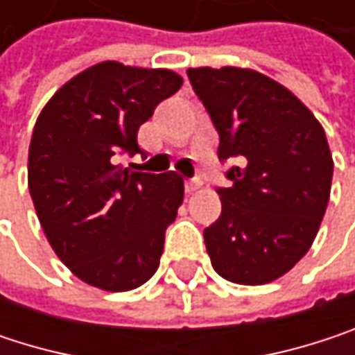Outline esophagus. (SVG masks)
<instances>
[{"label":"esophagus","mask_w":355,"mask_h":355,"mask_svg":"<svg viewBox=\"0 0 355 355\" xmlns=\"http://www.w3.org/2000/svg\"><path fill=\"white\" fill-rule=\"evenodd\" d=\"M199 187H201V180H199V178H189V180L184 182V189H187V193H195Z\"/></svg>","instance_id":"obj_1"}]
</instances>
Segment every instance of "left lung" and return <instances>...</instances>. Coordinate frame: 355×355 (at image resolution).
<instances>
[{"label":"left lung","mask_w":355,"mask_h":355,"mask_svg":"<svg viewBox=\"0 0 355 355\" xmlns=\"http://www.w3.org/2000/svg\"><path fill=\"white\" fill-rule=\"evenodd\" d=\"M234 162L218 187L220 218L203 230L214 269L243 286L288 273L313 245L324 216L333 158L315 114L275 80L243 67L187 69Z\"/></svg>","instance_id":"8db88e82"}]
</instances>
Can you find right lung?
Listing matches in <instances>:
<instances>
[{"label": "right lung", "mask_w": 355, "mask_h": 355, "mask_svg": "<svg viewBox=\"0 0 355 355\" xmlns=\"http://www.w3.org/2000/svg\"><path fill=\"white\" fill-rule=\"evenodd\" d=\"M182 86L171 69L103 61L69 80L38 114L28 189L57 257L107 292L146 284L160 265L166 228L182 203L177 173H131L121 154H144L139 125Z\"/></svg>", "instance_id": "right-lung-1"}]
</instances>
